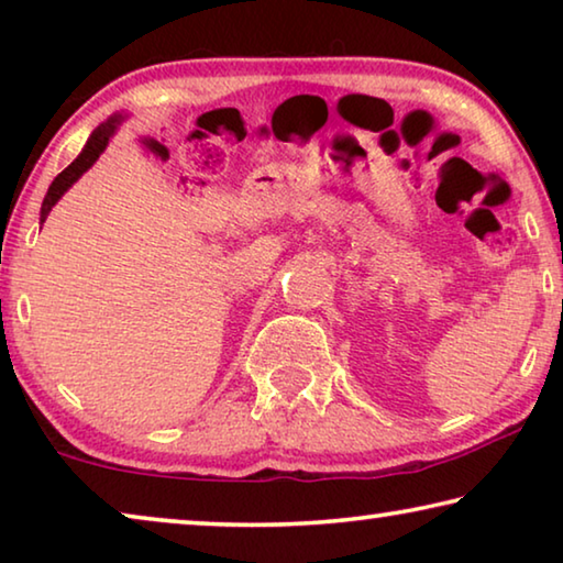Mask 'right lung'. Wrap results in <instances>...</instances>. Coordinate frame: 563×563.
<instances>
[{
  "label": "right lung",
  "instance_id": "1",
  "mask_svg": "<svg viewBox=\"0 0 563 563\" xmlns=\"http://www.w3.org/2000/svg\"><path fill=\"white\" fill-rule=\"evenodd\" d=\"M121 121H123L121 113H113V117L107 123H101V126L89 136L87 146H84L81 154L76 156L71 164L66 166L62 174L52 180V186H49V190H46L44 203H42V218H40L42 223L46 221V216H49V211L56 206V201H59V198L66 194V190H69L76 184V180L87 174V170L93 164H97V158L103 154V148L109 146V139L113 136V131H117Z\"/></svg>",
  "mask_w": 563,
  "mask_h": 563
}]
</instances>
